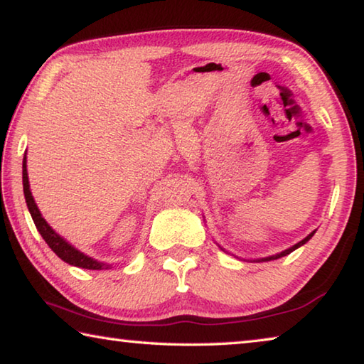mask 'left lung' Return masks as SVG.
<instances>
[{
	"label": "left lung",
	"mask_w": 364,
	"mask_h": 364,
	"mask_svg": "<svg viewBox=\"0 0 364 364\" xmlns=\"http://www.w3.org/2000/svg\"><path fill=\"white\" fill-rule=\"evenodd\" d=\"M313 234H315V231H313L311 234H308V236L304 239V241H300V242H297L295 245H292L291 249H287V250H284V252H281V254H278V255H273V257H267V258H263V260H264V262H268V260H276V258H281V257H284V255H287V254H291V252H294L295 249H299L300 245H304V244L308 241V239H311Z\"/></svg>",
	"instance_id": "8db88e82"
}]
</instances>
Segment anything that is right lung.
<instances>
[{
  "mask_svg": "<svg viewBox=\"0 0 364 364\" xmlns=\"http://www.w3.org/2000/svg\"><path fill=\"white\" fill-rule=\"evenodd\" d=\"M22 181H23V196H26V202H27L28 212L33 218V223L36 226V230L40 231L41 237L45 239L46 244L51 247L54 254H56L60 260H64L65 263L73 264V267H78V268L102 269L104 267H106L104 263L96 262V260H93V258H90L85 254H82V252L77 250L75 247H72V245L69 242H65L58 232H54L53 228L49 226L46 223V220L41 217L38 207H36V204H35L32 191H30L28 173H27V157H23V162H22Z\"/></svg>",
  "mask_w": 364,
  "mask_h": 364,
  "instance_id": "right-lung-1",
  "label": "right lung"
}]
</instances>
